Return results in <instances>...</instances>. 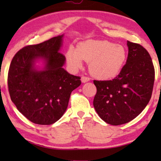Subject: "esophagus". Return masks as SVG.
Segmentation results:
<instances>
[{"mask_svg":"<svg viewBox=\"0 0 161 161\" xmlns=\"http://www.w3.org/2000/svg\"><path fill=\"white\" fill-rule=\"evenodd\" d=\"M81 81H82V83H86L88 81L90 80V78H88V77H86V76H82L81 77Z\"/></svg>","mask_w":161,"mask_h":161,"instance_id":"esophagus-1","label":"esophagus"}]
</instances>
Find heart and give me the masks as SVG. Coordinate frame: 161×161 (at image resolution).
Returning a JSON list of instances; mask_svg holds the SVG:
<instances>
[{
    "label": "heart",
    "mask_w": 161,
    "mask_h": 161,
    "mask_svg": "<svg viewBox=\"0 0 161 161\" xmlns=\"http://www.w3.org/2000/svg\"><path fill=\"white\" fill-rule=\"evenodd\" d=\"M67 60L75 69L83 65V61L89 63V72L99 79H109L119 74L126 59L124 47L107 40H87L69 47Z\"/></svg>",
    "instance_id": "1"
}]
</instances>
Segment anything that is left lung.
Returning <instances> with one entry per match:
<instances>
[{
  "label": "left lung",
  "mask_w": 161,
  "mask_h": 161,
  "mask_svg": "<svg viewBox=\"0 0 161 161\" xmlns=\"http://www.w3.org/2000/svg\"><path fill=\"white\" fill-rule=\"evenodd\" d=\"M128 56L119 74L113 80H94L97 87L93 105L108 124L120 125L134 119L150 100L155 68L144 47L127 41Z\"/></svg>",
  "instance_id": "obj_1"
}]
</instances>
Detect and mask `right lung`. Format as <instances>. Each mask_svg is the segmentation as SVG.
<instances>
[{"mask_svg": "<svg viewBox=\"0 0 161 161\" xmlns=\"http://www.w3.org/2000/svg\"><path fill=\"white\" fill-rule=\"evenodd\" d=\"M64 35L37 45H28L14 55L8 72L11 100L28 120L37 125H52L67 108L70 94L81 84L80 77L63 68L66 58L59 50ZM38 59L46 65L34 67Z\"/></svg>", "mask_w": 161, "mask_h": 161, "instance_id": "right-lung-1", "label": "right lung"}]
</instances>
